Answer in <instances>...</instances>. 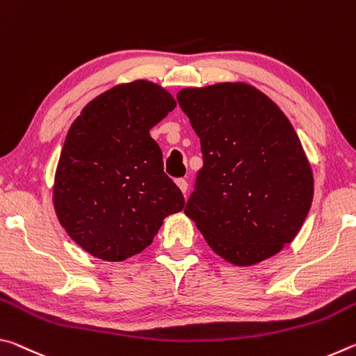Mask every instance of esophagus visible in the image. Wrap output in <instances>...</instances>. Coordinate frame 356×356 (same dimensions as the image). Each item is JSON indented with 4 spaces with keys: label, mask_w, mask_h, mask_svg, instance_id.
Returning <instances> with one entry per match:
<instances>
[{
    "label": "esophagus",
    "mask_w": 356,
    "mask_h": 356,
    "mask_svg": "<svg viewBox=\"0 0 356 356\" xmlns=\"http://www.w3.org/2000/svg\"><path fill=\"white\" fill-rule=\"evenodd\" d=\"M176 184H177V186L180 188V191H182L184 195H186V190H188V182H186L185 179H177Z\"/></svg>",
    "instance_id": "obj_1"
}]
</instances>
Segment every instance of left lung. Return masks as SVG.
Returning <instances> with one entry per match:
<instances>
[{"label":"left lung","instance_id":"1","mask_svg":"<svg viewBox=\"0 0 356 356\" xmlns=\"http://www.w3.org/2000/svg\"><path fill=\"white\" fill-rule=\"evenodd\" d=\"M177 102L204 160L185 215L227 262L248 267L275 256L298 234L314 196L292 124L246 83L186 88Z\"/></svg>","mask_w":356,"mask_h":356}]
</instances>
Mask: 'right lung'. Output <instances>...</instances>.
I'll list each match as a JSON object with an SVG mask.
<instances>
[{
    "label": "right lung",
    "mask_w": 356,
    "mask_h": 356,
    "mask_svg": "<svg viewBox=\"0 0 356 356\" xmlns=\"http://www.w3.org/2000/svg\"><path fill=\"white\" fill-rule=\"evenodd\" d=\"M174 108L166 89L136 80L97 95L70 125L53 204L70 238L94 257L118 262L138 254L166 216L184 209L149 134Z\"/></svg>",
    "instance_id": "right-lung-1"
}]
</instances>
